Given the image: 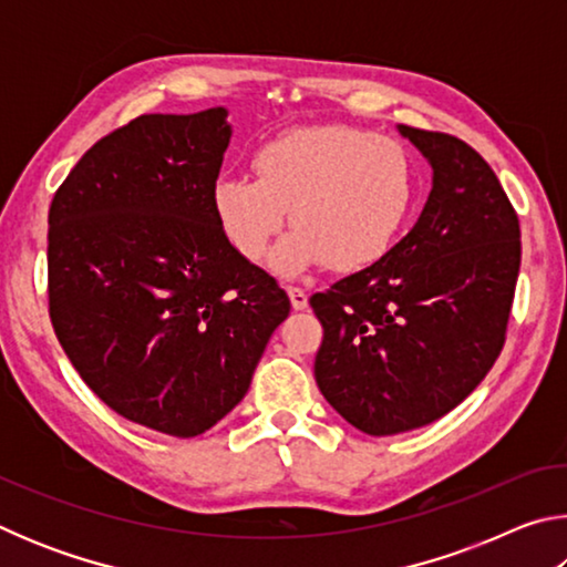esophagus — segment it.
I'll return each instance as SVG.
<instances>
[{"label":"esophagus","mask_w":567,"mask_h":567,"mask_svg":"<svg viewBox=\"0 0 567 567\" xmlns=\"http://www.w3.org/2000/svg\"><path fill=\"white\" fill-rule=\"evenodd\" d=\"M287 295H290V302L295 310H305L307 302H310V297H307L302 287H287Z\"/></svg>","instance_id":"esophagus-1"}]
</instances>
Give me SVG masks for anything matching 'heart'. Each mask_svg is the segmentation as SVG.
Masks as SVG:
<instances>
[{
  "label": "heart",
  "mask_w": 567,
  "mask_h": 567,
  "mask_svg": "<svg viewBox=\"0 0 567 567\" xmlns=\"http://www.w3.org/2000/svg\"><path fill=\"white\" fill-rule=\"evenodd\" d=\"M257 177H223L215 215L235 249L257 262L282 233L270 267L297 277L328 265L354 272L390 252L415 199V167L395 140L348 124L295 127L255 155Z\"/></svg>",
  "instance_id": "1"
}]
</instances>
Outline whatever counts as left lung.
<instances>
[{"label": "left lung", "instance_id": "obj_1", "mask_svg": "<svg viewBox=\"0 0 567 567\" xmlns=\"http://www.w3.org/2000/svg\"><path fill=\"white\" fill-rule=\"evenodd\" d=\"M398 132L433 167L415 227L375 265L310 297L324 330L318 388L378 437L443 417L483 382L520 272V223L491 165L450 134Z\"/></svg>", "mask_w": 567, "mask_h": 567}]
</instances>
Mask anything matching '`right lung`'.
Segmentation results:
<instances>
[{"instance_id": "1", "label": "right lung", "mask_w": 567, "mask_h": 567, "mask_svg": "<svg viewBox=\"0 0 567 567\" xmlns=\"http://www.w3.org/2000/svg\"><path fill=\"white\" fill-rule=\"evenodd\" d=\"M229 137L225 107L142 114L84 152L50 207L56 340L104 405L175 437L247 395L290 315L215 215Z\"/></svg>"}]
</instances>
